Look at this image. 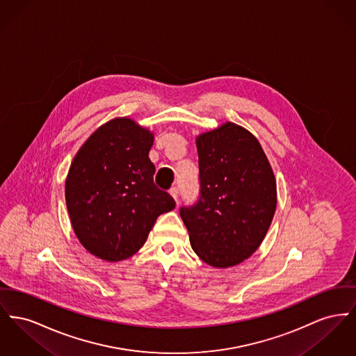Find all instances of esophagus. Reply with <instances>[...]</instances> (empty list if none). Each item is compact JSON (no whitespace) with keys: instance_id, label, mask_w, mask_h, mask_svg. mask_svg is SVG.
I'll use <instances>...</instances> for the list:
<instances>
[{"instance_id":"obj_1","label":"esophagus","mask_w":356,"mask_h":356,"mask_svg":"<svg viewBox=\"0 0 356 356\" xmlns=\"http://www.w3.org/2000/svg\"><path fill=\"white\" fill-rule=\"evenodd\" d=\"M169 193L173 196V199L177 202L179 200V188L177 187H172L169 189Z\"/></svg>"}]
</instances>
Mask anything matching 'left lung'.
Returning <instances> with one entry per match:
<instances>
[{"mask_svg": "<svg viewBox=\"0 0 356 356\" xmlns=\"http://www.w3.org/2000/svg\"><path fill=\"white\" fill-rule=\"evenodd\" d=\"M199 197L180 207L193 251L211 266L230 268L257 250L272 223L277 186L257 138L232 122L196 140Z\"/></svg>", "mask_w": 356, "mask_h": 356, "instance_id": "8db88e82", "label": "left lung"}]
</instances>
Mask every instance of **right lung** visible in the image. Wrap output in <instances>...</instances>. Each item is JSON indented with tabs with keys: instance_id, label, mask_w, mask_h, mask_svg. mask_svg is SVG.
<instances>
[{
	"instance_id": "obj_1",
	"label": "right lung",
	"mask_w": 356,
	"mask_h": 356,
	"mask_svg": "<svg viewBox=\"0 0 356 356\" xmlns=\"http://www.w3.org/2000/svg\"><path fill=\"white\" fill-rule=\"evenodd\" d=\"M153 134L115 118L91 134L65 180V204L78 239L98 258L115 262L147 242L156 219L176 207L153 181Z\"/></svg>"
}]
</instances>
